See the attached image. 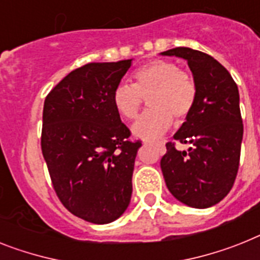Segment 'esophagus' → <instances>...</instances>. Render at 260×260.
I'll list each match as a JSON object with an SVG mask.
<instances>
[{
  "mask_svg": "<svg viewBox=\"0 0 260 260\" xmlns=\"http://www.w3.org/2000/svg\"><path fill=\"white\" fill-rule=\"evenodd\" d=\"M153 145H156V147L160 148V149H162V148H164V143H162V141H157V143H153Z\"/></svg>",
  "mask_w": 260,
  "mask_h": 260,
  "instance_id": "34e87169",
  "label": "esophagus"
}]
</instances>
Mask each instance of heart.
Listing matches in <instances>:
<instances>
[{
  "mask_svg": "<svg viewBox=\"0 0 260 260\" xmlns=\"http://www.w3.org/2000/svg\"><path fill=\"white\" fill-rule=\"evenodd\" d=\"M134 86L120 83L112 92V103L123 117L139 115L144 99L149 110L132 126L135 136L152 140L169 129L173 117H186L197 99V84L190 75L168 60H153L132 74Z\"/></svg>",
  "mask_w": 260,
  "mask_h": 260,
  "instance_id": "b5f03b06",
  "label": "heart"
}]
</instances>
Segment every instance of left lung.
Returning <instances> with one entry per match:
<instances>
[{"label": "left lung", "mask_w": 260, "mask_h": 260, "mask_svg": "<svg viewBox=\"0 0 260 260\" xmlns=\"http://www.w3.org/2000/svg\"><path fill=\"white\" fill-rule=\"evenodd\" d=\"M161 55L186 60L197 84L193 110L173 136L189 148L167 144L160 162L164 180L186 206L210 208L228 196L239 167L243 124L238 86L221 63L202 51L176 47Z\"/></svg>", "instance_id": "obj_1"}]
</instances>
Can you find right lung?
I'll use <instances>...</instances> for the list:
<instances>
[{
	"label": "right lung",
	"mask_w": 260,
	"mask_h": 260,
	"mask_svg": "<svg viewBox=\"0 0 260 260\" xmlns=\"http://www.w3.org/2000/svg\"><path fill=\"white\" fill-rule=\"evenodd\" d=\"M132 59L88 63L46 96L42 153L56 196L87 222L106 224L124 214L140 141L128 140L112 92Z\"/></svg>",
	"instance_id": "add662e5"
}]
</instances>
